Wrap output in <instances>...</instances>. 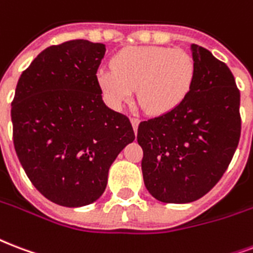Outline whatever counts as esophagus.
<instances>
[{
  "instance_id": "obj_1",
  "label": "esophagus",
  "mask_w": 253,
  "mask_h": 253,
  "mask_svg": "<svg viewBox=\"0 0 253 253\" xmlns=\"http://www.w3.org/2000/svg\"><path fill=\"white\" fill-rule=\"evenodd\" d=\"M131 121V125H132V128H134V131L135 132H136V130H138V126H139V119L138 118H134V117H132V118L130 119Z\"/></svg>"
}]
</instances>
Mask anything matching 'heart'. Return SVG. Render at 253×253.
<instances>
[{
  "label": "heart",
  "mask_w": 253,
  "mask_h": 253,
  "mask_svg": "<svg viewBox=\"0 0 253 253\" xmlns=\"http://www.w3.org/2000/svg\"><path fill=\"white\" fill-rule=\"evenodd\" d=\"M111 65L113 70L102 67L96 74L110 105L122 107L136 88L138 101L152 115L178 107L188 95L195 78V62L182 49L127 47L115 54Z\"/></svg>",
  "instance_id": "b5f03b06"
}]
</instances>
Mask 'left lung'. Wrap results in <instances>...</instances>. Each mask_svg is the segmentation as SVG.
<instances>
[{
	"instance_id": "left-lung-1",
	"label": "left lung",
	"mask_w": 253,
	"mask_h": 253,
	"mask_svg": "<svg viewBox=\"0 0 253 253\" xmlns=\"http://www.w3.org/2000/svg\"><path fill=\"white\" fill-rule=\"evenodd\" d=\"M195 78L184 101L139 123L144 186L163 203H190L213 188L240 139V91L231 70L202 46L191 45Z\"/></svg>"
}]
</instances>
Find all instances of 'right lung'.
Masks as SVG:
<instances>
[{
	"label": "right lung",
	"mask_w": 253,
	"mask_h": 253,
	"mask_svg": "<svg viewBox=\"0 0 253 253\" xmlns=\"http://www.w3.org/2000/svg\"><path fill=\"white\" fill-rule=\"evenodd\" d=\"M103 43L73 40L45 49L22 71L11 102L13 142L46 199L82 207L99 199L118 154L135 139L130 119L102 101Z\"/></svg>",
	"instance_id": "1"
}]
</instances>
